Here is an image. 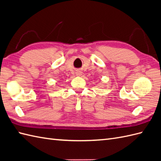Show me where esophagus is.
<instances>
[{
    "label": "esophagus",
    "mask_w": 161,
    "mask_h": 161,
    "mask_svg": "<svg viewBox=\"0 0 161 161\" xmlns=\"http://www.w3.org/2000/svg\"><path fill=\"white\" fill-rule=\"evenodd\" d=\"M77 75H81V74H80V73H78V74H77Z\"/></svg>",
    "instance_id": "34e87169"
}]
</instances>
